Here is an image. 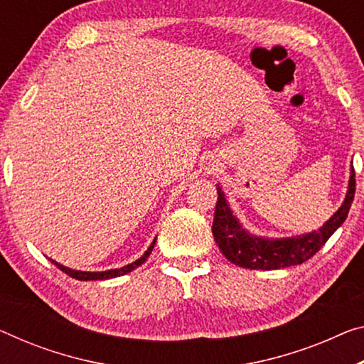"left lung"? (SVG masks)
<instances>
[{
    "mask_svg": "<svg viewBox=\"0 0 364 364\" xmlns=\"http://www.w3.org/2000/svg\"><path fill=\"white\" fill-rule=\"evenodd\" d=\"M355 187V171L351 169L348 193L337 213L317 231L288 239H262L245 232L229 210L223 190L218 187L213 220V236L218 247L229 262L250 270H277L303 264L316 255L328 237L343 225L353 203Z\"/></svg>",
    "mask_w": 364,
    "mask_h": 364,
    "instance_id": "8db88e82",
    "label": "left lung"
}]
</instances>
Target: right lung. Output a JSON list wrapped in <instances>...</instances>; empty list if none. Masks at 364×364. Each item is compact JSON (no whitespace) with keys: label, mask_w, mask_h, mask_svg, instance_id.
<instances>
[{"label":"right lung","mask_w":364,"mask_h":364,"mask_svg":"<svg viewBox=\"0 0 364 364\" xmlns=\"http://www.w3.org/2000/svg\"><path fill=\"white\" fill-rule=\"evenodd\" d=\"M154 244H156V240H153V244L149 245V249L143 254V257H139L136 262H133V264H128V265L122 267V268H115V270H107V272H80V270H71V268H66L63 265H60L55 260H52V264L57 265L61 272L66 273V275H70L71 278L81 279V282H87V279H109V278H115V277L125 275V273L135 270L136 267L144 264V262H146V259L149 257V254H151V250H153Z\"/></svg>","instance_id":"right-lung-1"}]
</instances>
